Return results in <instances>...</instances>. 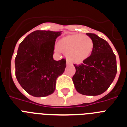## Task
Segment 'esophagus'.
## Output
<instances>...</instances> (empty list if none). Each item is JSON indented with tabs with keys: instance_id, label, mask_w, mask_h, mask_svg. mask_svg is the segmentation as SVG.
<instances>
[{
	"instance_id": "obj_1",
	"label": "esophagus",
	"mask_w": 127,
	"mask_h": 127,
	"mask_svg": "<svg viewBox=\"0 0 127 127\" xmlns=\"http://www.w3.org/2000/svg\"><path fill=\"white\" fill-rule=\"evenodd\" d=\"M66 64H67V66H70V65H71V63H69L68 61H67V63H66Z\"/></svg>"
}]
</instances>
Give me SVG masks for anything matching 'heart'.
<instances>
[{
    "mask_svg": "<svg viewBox=\"0 0 127 127\" xmlns=\"http://www.w3.org/2000/svg\"><path fill=\"white\" fill-rule=\"evenodd\" d=\"M94 42L89 36L81 34L68 35L61 39L58 43L57 51L67 55L68 59L75 64H81L92 53Z\"/></svg>",
    "mask_w": 127,
    "mask_h": 127,
    "instance_id": "heart-1",
    "label": "heart"
}]
</instances>
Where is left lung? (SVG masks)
Returning a JSON list of instances; mask_svg holds the SVG:
<instances>
[{
    "instance_id": "8db88e82",
    "label": "left lung",
    "mask_w": 127,
    "mask_h": 127,
    "mask_svg": "<svg viewBox=\"0 0 127 127\" xmlns=\"http://www.w3.org/2000/svg\"><path fill=\"white\" fill-rule=\"evenodd\" d=\"M94 42L90 57L80 65L74 64L76 73L72 81L78 92L98 95L109 88L116 76V57L109 43L94 33H86Z\"/></svg>"
}]
</instances>
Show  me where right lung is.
<instances>
[{
	"mask_svg": "<svg viewBox=\"0 0 127 127\" xmlns=\"http://www.w3.org/2000/svg\"><path fill=\"white\" fill-rule=\"evenodd\" d=\"M61 31L36 30L19 45L15 59L16 77L22 88L37 97L51 95L56 80L64 72L66 59H53L56 39Z\"/></svg>",
	"mask_w": 127,
	"mask_h": 127,
	"instance_id": "1",
	"label": "right lung"
}]
</instances>
